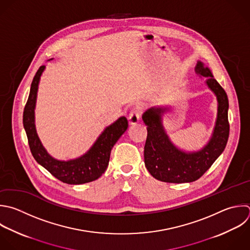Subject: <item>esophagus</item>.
<instances>
[{"label": "esophagus", "mask_w": 250, "mask_h": 250, "mask_svg": "<svg viewBox=\"0 0 250 250\" xmlns=\"http://www.w3.org/2000/svg\"><path fill=\"white\" fill-rule=\"evenodd\" d=\"M140 117H141V111L139 108H134L130 113H129V123L131 125L137 124L140 121Z\"/></svg>", "instance_id": "34e87169"}]
</instances>
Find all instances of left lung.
Instances as JSON below:
<instances>
[{
  "label": "left lung",
  "instance_id": "1",
  "mask_svg": "<svg viewBox=\"0 0 250 250\" xmlns=\"http://www.w3.org/2000/svg\"><path fill=\"white\" fill-rule=\"evenodd\" d=\"M195 71L206 77L205 84L217 100V117L213 132L202 148L186 151L171 141L163 125V115L170 111L171 106H153L142 116L147 130L145 164L150 175L162 182L181 184L199 179L222 154L228 142L229 126L227 94L214 79L209 67L205 66L202 62H197Z\"/></svg>",
  "mask_w": 250,
  "mask_h": 250
}]
</instances>
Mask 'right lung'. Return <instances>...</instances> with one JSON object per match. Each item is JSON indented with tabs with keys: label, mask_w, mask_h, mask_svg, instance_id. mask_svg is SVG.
Masks as SVG:
<instances>
[{
	"label": "right lung",
	"mask_w": 250,
	"mask_h": 250,
	"mask_svg": "<svg viewBox=\"0 0 250 250\" xmlns=\"http://www.w3.org/2000/svg\"><path fill=\"white\" fill-rule=\"evenodd\" d=\"M45 68V65L41 66L34 76L23 111V127L27 135L32 155L40 165L63 183L80 185L95 181L105 172L109 162L110 151L119 138L127 130L128 120L125 116H121L112 124L105 127L89 150L77 158L60 160L53 157L39 139L35 125L37 93Z\"/></svg>",
	"instance_id": "1"
}]
</instances>
